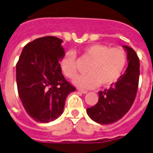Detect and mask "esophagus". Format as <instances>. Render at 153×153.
<instances>
[{"instance_id":"esophagus-1","label":"esophagus","mask_w":153,"mask_h":153,"mask_svg":"<svg viewBox=\"0 0 153 153\" xmlns=\"http://www.w3.org/2000/svg\"><path fill=\"white\" fill-rule=\"evenodd\" d=\"M78 91H80V92H82V94H86V93H87V91H86V90H82V89H80V88L78 89Z\"/></svg>"}]
</instances>
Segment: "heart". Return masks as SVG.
Returning a JSON list of instances; mask_svg holds the SVG:
<instances>
[{
    "label": "heart",
    "mask_w": 153,
    "mask_h": 153,
    "mask_svg": "<svg viewBox=\"0 0 153 153\" xmlns=\"http://www.w3.org/2000/svg\"><path fill=\"white\" fill-rule=\"evenodd\" d=\"M83 55L91 60L86 69L87 74L77 76L74 80L76 86L84 89L108 86L120 78L127 63V55L124 50L100 44H94L85 48ZM76 55L74 51H67L60 61V67L65 76L73 79L77 74Z\"/></svg>",
    "instance_id": "b5f03b06"
}]
</instances>
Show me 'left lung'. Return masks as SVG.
<instances>
[{
  "label": "left lung",
  "mask_w": 153,
  "mask_h": 153,
  "mask_svg": "<svg viewBox=\"0 0 153 153\" xmlns=\"http://www.w3.org/2000/svg\"><path fill=\"white\" fill-rule=\"evenodd\" d=\"M122 47L128 62L126 71L109 89L100 91L98 103L86 109L88 116L98 124L109 125L119 121L129 110L137 95L140 61L132 48Z\"/></svg>",
  "instance_id": "obj_1"
}]
</instances>
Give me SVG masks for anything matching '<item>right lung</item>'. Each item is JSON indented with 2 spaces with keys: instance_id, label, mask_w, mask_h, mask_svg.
<instances>
[{
  "instance_id": "add662e5",
  "label": "right lung",
  "mask_w": 153,
  "mask_h": 153,
  "mask_svg": "<svg viewBox=\"0 0 153 153\" xmlns=\"http://www.w3.org/2000/svg\"><path fill=\"white\" fill-rule=\"evenodd\" d=\"M62 40L38 38L25 45L16 67L19 97L34 121L48 123L64 109L65 101L75 88L62 74L59 61L65 55Z\"/></svg>"
}]
</instances>
